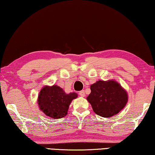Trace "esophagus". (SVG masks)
<instances>
[{"label": "esophagus", "mask_w": 155, "mask_h": 155, "mask_svg": "<svg viewBox=\"0 0 155 155\" xmlns=\"http://www.w3.org/2000/svg\"><path fill=\"white\" fill-rule=\"evenodd\" d=\"M79 95L81 96V97H84V96H85V92H84V91L82 90V91H80Z\"/></svg>", "instance_id": "1"}]
</instances>
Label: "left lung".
Instances as JSON below:
<instances>
[{
    "label": "left lung",
    "instance_id": "left-lung-1",
    "mask_svg": "<svg viewBox=\"0 0 155 155\" xmlns=\"http://www.w3.org/2000/svg\"><path fill=\"white\" fill-rule=\"evenodd\" d=\"M91 91L87 100L93 111L103 117L116 115L127 103V93L115 81H97L91 86Z\"/></svg>",
    "mask_w": 155,
    "mask_h": 155
}]
</instances>
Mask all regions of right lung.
Returning a JSON list of instances; mask_svg holds the SVG:
<instances>
[{"mask_svg":"<svg viewBox=\"0 0 155 155\" xmlns=\"http://www.w3.org/2000/svg\"><path fill=\"white\" fill-rule=\"evenodd\" d=\"M78 97L75 93L67 94L57 85L45 87L38 96V105L45 115L54 119H60L67 115L71 101Z\"/></svg>","mask_w":155,"mask_h":155,"instance_id":"1","label":"right lung"}]
</instances>
